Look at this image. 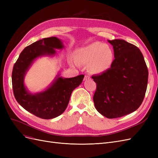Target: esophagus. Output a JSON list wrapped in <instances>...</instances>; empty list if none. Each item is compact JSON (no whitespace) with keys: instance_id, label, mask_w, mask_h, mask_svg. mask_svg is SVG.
Wrapping results in <instances>:
<instances>
[{"instance_id":"esophagus-1","label":"esophagus","mask_w":158,"mask_h":158,"mask_svg":"<svg viewBox=\"0 0 158 158\" xmlns=\"http://www.w3.org/2000/svg\"><path fill=\"white\" fill-rule=\"evenodd\" d=\"M89 78H90V76L89 75H85V76H84V80H89Z\"/></svg>"}]
</instances>
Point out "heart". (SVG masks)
I'll list each match as a JSON object with an SVG mask.
<instances>
[{"mask_svg":"<svg viewBox=\"0 0 158 158\" xmlns=\"http://www.w3.org/2000/svg\"><path fill=\"white\" fill-rule=\"evenodd\" d=\"M114 54L108 45L94 42L76 51L74 60L78 64H89L95 73H102L109 70L113 64Z\"/></svg>","mask_w":158,"mask_h":158,"instance_id":"1","label":"heart"}]
</instances>
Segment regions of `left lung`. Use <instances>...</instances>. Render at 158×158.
<instances>
[{"mask_svg":"<svg viewBox=\"0 0 158 158\" xmlns=\"http://www.w3.org/2000/svg\"><path fill=\"white\" fill-rule=\"evenodd\" d=\"M114 59L109 70L92 78L97 84L94 102L97 111L109 118L130 114L140 106L147 88L148 70L135 45L123 40H108Z\"/></svg>","mask_w":158,"mask_h":158,"instance_id":"left-lung-1","label":"left lung"}]
</instances>
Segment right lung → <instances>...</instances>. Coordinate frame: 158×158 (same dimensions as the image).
I'll return each instance as SVG.
<instances>
[{
    "label": "right lung",
    "instance_id": "1",
    "mask_svg": "<svg viewBox=\"0 0 158 158\" xmlns=\"http://www.w3.org/2000/svg\"><path fill=\"white\" fill-rule=\"evenodd\" d=\"M64 48L63 41L56 37L40 40L26 47L14 64L12 82L14 97L20 106L34 115L51 119L63 113L68 106L73 90L82 82L84 76L64 78L58 74L49 86L42 92L32 94L24 84L25 76L37 58L53 56L56 49Z\"/></svg>",
    "mask_w": 158,
    "mask_h": 158
}]
</instances>
